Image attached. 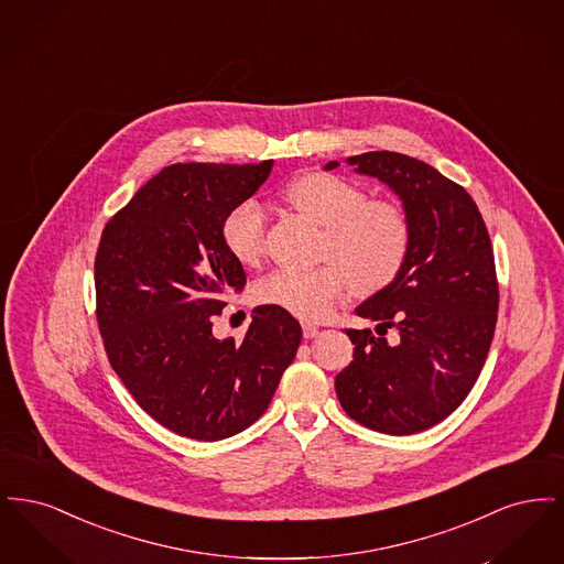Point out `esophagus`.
Listing matches in <instances>:
<instances>
[{"instance_id":"1","label":"esophagus","mask_w":564,"mask_h":564,"mask_svg":"<svg viewBox=\"0 0 564 564\" xmlns=\"http://www.w3.org/2000/svg\"><path fill=\"white\" fill-rule=\"evenodd\" d=\"M302 334L304 338H315L319 334V327L315 323H302Z\"/></svg>"}]
</instances>
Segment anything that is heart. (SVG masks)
Masks as SVG:
<instances>
[{"mask_svg": "<svg viewBox=\"0 0 564 564\" xmlns=\"http://www.w3.org/2000/svg\"><path fill=\"white\" fill-rule=\"evenodd\" d=\"M281 200L322 226L319 258L311 270H274L256 283L253 297L300 319H319L349 290L375 295L391 288L412 251V221L400 203L368 198L357 182L327 171L295 175ZM264 215L242 200L221 221V242L242 264L256 267L264 253Z\"/></svg>", "mask_w": 564, "mask_h": 564, "instance_id": "b5f03b06", "label": "heart"}]
</instances>
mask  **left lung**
Instances as JSON below:
<instances>
[{
  "label": "left lung",
  "mask_w": 564,
  "mask_h": 564,
  "mask_svg": "<svg viewBox=\"0 0 564 564\" xmlns=\"http://www.w3.org/2000/svg\"><path fill=\"white\" fill-rule=\"evenodd\" d=\"M349 164L400 194L412 251L400 279L355 311L380 336L395 327L400 343L347 329L355 349L336 393L359 425L410 435L453 414L482 372L499 311L492 245L469 192L427 162L382 150Z\"/></svg>",
  "instance_id": "obj_1"
}]
</instances>
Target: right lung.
<instances>
[{"label":"right lung","mask_w":564,"mask_h":564,"mask_svg":"<svg viewBox=\"0 0 564 564\" xmlns=\"http://www.w3.org/2000/svg\"><path fill=\"white\" fill-rule=\"evenodd\" d=\"M270 169L164 166L104 228L95 292L109 364L134 402L177 435L217 442L247 430L300 347V323L269 304L253 311L241 343L212 332L221 295L247 281L221 242V221Z\"/></svg>","instance_id":"1"}]
</instances>
